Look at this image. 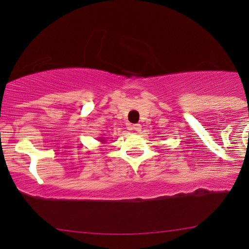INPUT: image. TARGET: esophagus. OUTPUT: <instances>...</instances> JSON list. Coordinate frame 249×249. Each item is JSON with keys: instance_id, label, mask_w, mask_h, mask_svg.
Instances as JSON below:
<instances>
[{"instance_id": "obj_1", "label": "esophagus", "mask_w": 249, "mask_h": 249, "mask_svg": "<svg viewBox=\"0 0 249 249\" xmlns=\"http://www.w3.org/2000/svg\"><path fill=\"white\" fill-rule=\"evenodd\" d=\"M131 129H132V130H135V131H141L142 125L139 124H132V125H131Z\"/></svg>"}]
</instances>
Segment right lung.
Here are the masks:
<instances>
[{
  "label": "right lung",
  "mask_w": 249,
  "mask_h": 249,
  "mask_svg": "<svg viewBox=\"0 0 249 249\" xmlns=\"http://www.w3.org/2000/svg\"><path fill=\"white\" fill-rule=\"evenodd\" d=\"M98 139H100V142H105V141H104V138H98Z\"/></svg>",
  "instance_id": "right-lung-1"
}]
</instances>
